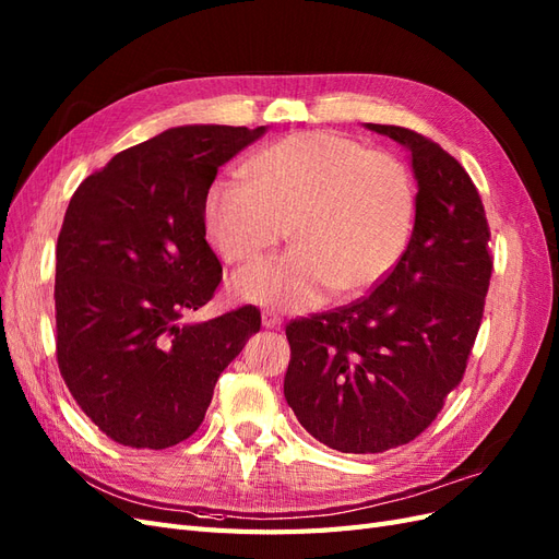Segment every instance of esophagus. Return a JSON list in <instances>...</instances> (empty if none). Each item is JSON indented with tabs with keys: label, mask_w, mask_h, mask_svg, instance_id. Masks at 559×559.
Returning a JSON list of instances; mask_svg holds the SVG:
<instances>
[{
	"label": "esophagus",
	"mask_w": 559,
	"mask_h": 559,
	"mask_svg": "<svg viewBox=\"0 0 559 559\" xmlns=\"http://www.w3.org/2000/svg\"><path fill=\"white\" fill-rule=\"evenodd\" d=\"M281 323H283V318L276 313V311H262V325L264 328H269V330H274V328H281Z\"/></svg>",
	"instance_id": "34e87169"
}]
</instances>
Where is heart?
<instances>
[{"label":"heart","mask_w":559,"mask_h":559,"mask_svg":"<svg viewBox=\"0 0 559 559\" xmlns=\"http://www.w3.org/2000/svg\"><path fill=\"white\" fill-rule=\"evenodd\" d=\"M211 241L229 264L278 246L295 250L238 271L231 290L271 309H309L370 290L401 260L414 219L403 162L328 131L271 142L246 164V180H217L203 203Z\"/></svg>","instance_id":"1"}]
</instances>
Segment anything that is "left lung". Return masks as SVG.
Listing matches in <instances>:
<instances>
[{"label": "left lung", "mask_w": 559, "mask_h": 559, "mask_svg": "<svg viewBox=\"0 0 559 559\" xmlns=\"http://www.w3.org/2000/svg\"><path fill=\"white\" fill-rule=\"evenodd\" d=\"M365 129L412 154L407 250L368 297L285 328V401L318 442L346 454L407 444L438 417L466 372L491 278L485 205L464 166L403 126Z\"/></svg>", "instance_id": "8db88e82"}]
</instances>
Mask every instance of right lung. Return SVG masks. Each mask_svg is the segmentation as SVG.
Returning <instances> with one entry per match:
<instances>
[{"label":"right lung","instance_id":"1","mask_svg":"<svg viewBox=\"0 0 559 559\" xmlns=\"http://www.w3.org/2000/svg\"><path fill=\"white\" fill-rule=\"evenodd\" d=\"M266 126H178L119 152L70 199L56 246V356L107 438L166 450L201 426L222 370L260 332L254 307L185 323L222 264L205 241V194Z\"/></svg>","mask_w":559,"mask_h":559}]
</instances>
